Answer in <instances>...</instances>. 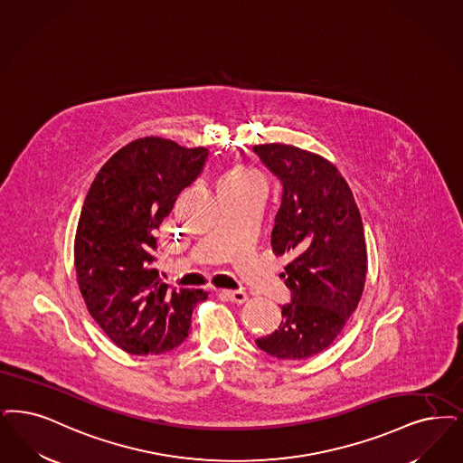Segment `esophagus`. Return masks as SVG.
<instances>
[{
  "mask_svg": "<svg viewBox=\"0 0 463 463\" xmlns=\"http://www.w3.org/2000/svg\"><path fill=\"white\" fill-rule=\"evenodd\" d=\"M217 293H219V297H222L223 299H229V301L238 303V305L244 303V301L248 299V295H246L244 291H225V289H222V291H217Z\"/></svg>",
  "mask_w": 463,
  "mask_h": 463,
  "instance_id": "obj_1",
  "label": "esophagus"
}]
</instances>
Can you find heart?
I'll list each match as a JSON object with an SVG mask.
<instances>
[{"label": "heart", "instance_id": "obj_1", "mask_svg": "<svg viewBox=\"0 0 463 463\" xmlns=\"http://www.w3.org/2000/svg\"><path fill=\"white\" fill-rule=\"evenodd\" d=\"M251 183H261L263 184V177H261L259 170L248 168V166H231V168L222 172V175L219 177V185H241L251 184Z\"/></svg>", "mask_w": 463, "mask_h": 463}]
</instances>
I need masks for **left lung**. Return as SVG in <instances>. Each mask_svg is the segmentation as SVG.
<instances>
[{
    "label": "left lung",
    "instance_id": "obj_1",
    "mask_svg": "<svg viewBox=\"0 0 463 463\" xmlns=\"http://www.w3.org/2000/svg\"><path fill=\"white\" fill-rule=\"evenodd\" d=\"M282 185L270 244L289 263L280 278L291 293L274 333L255 343L279 360H307L333 345L358 307L367 278L360 210L339 170L291 146H253Z\"/></svg>",
    "mask_w": 463,
    "mask_h": 463
}]
</instances>
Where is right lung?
Returning <instances> with one entry per match:
<instances>
[{
    "mask_svg": "<svg viewBox=\"0 0 463 463\" xmlns=\"http://www.w3.org/2000/svg\"><path fill=\"white\" fill-rule=\"evenodd\" d=\"M208 160L206 148L141 137L98 172L77 223L74 260L86 307L111 341L130 354L179 346L202 289H170L155 269V232L181 191Z\"/></svg>",
    "mask_w": 463,
    "mask_h": 463,
    "instance_id": "obj_1",
    "label": "right lung"
}]
</instances>
